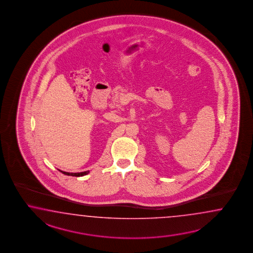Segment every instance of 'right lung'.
I'll return each mask as SVG.
<instances>
[{
    "mask_svg": "<svg viewBox=\"0 0 253 253\" xmlns=\"http://www.w3.org/2000/svg\"><path fill=\"white\" fill-rule=\"evenodd\" d=\"M62 172V174L64 175H67V176H73V177H82L84 175H87L89 173V171H84V172H80V173H70V172H65V171L60 170Z\"/></svg>",
    "mask_w": 253,
    "mask_h": 253,
    "instance_id": "obj_1",
    "label": "right lung"
}]
</instances>
